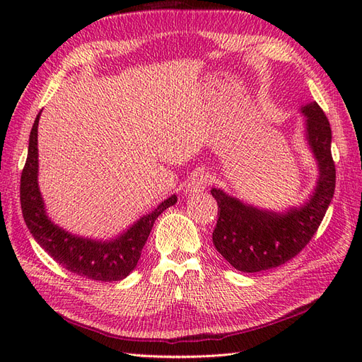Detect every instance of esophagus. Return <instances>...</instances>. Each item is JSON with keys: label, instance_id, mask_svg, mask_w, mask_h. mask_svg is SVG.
I'll return each mask as SVG.
<instances>
[{"label": "esophagus", "instance_id": "esophagus-1", "mask_svg": "<svg viewBox=\"0 0 362 362\" xmlns=\"http://www.w3.org/2000/svg\"><path fill=\"white\" fill-rule=\"evenodd\" d=\"M208 184H210V175L204 170H196L189 181L185 182V193L189 196L201 193L208 187Z\"/></svg>", "mask_w": 362, "mask_h": 362}]
</instances>
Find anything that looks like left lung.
<instances>
[{
	"mask_svg": "<svg viewBox=\"0 0 362 362\" xmlns=\"http://www.w3.org/2000/svg\"><path fill=\"white\" fill-rule=\"evenodd\" d=\"M305 140L315 160V185L300 205L273 211L240 201L222 189H211L218 205L213 243L229 264L245 273L278 267L308 245L320 226L335 190L331 156V125L315 101L302 105Z\"/></svg>",
	"mask_w": 362,
	"mask_h": 362,
	"instance_id": "left-lung-1",
	"label": "left lung"
}]
</instances>
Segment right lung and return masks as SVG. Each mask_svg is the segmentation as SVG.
Returning <instances> with one entry per match:
<instances>
[{"mask_svg":"<svg viewBox=\"0 0 362 362\" xmlns=\"http://www.w3.org/2000/svg\"><path fill=\"white\" fill-rule=\"evenodd\" d=\"M37 115L28 140L27 161L21 177V208L30 234L43 250L66 270L93 281H120L137 266L156 218L177 202V194L160 202L151 213L110 240H93L72 234L51 221L39 189Z\"/></svg>","mask_w":362,"mask_h":362,"instance_id":"obj_1","label":"right lung"}]
</instances>
